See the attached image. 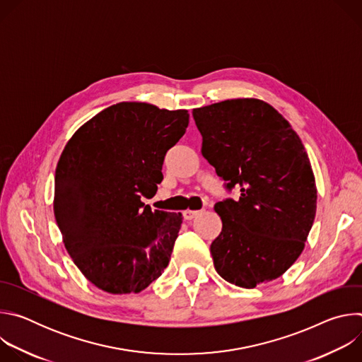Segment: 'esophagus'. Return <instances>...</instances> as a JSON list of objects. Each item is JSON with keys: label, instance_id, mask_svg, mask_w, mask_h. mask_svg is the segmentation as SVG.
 I'll return each mask as SVG.
<instances>
[{"label": "esophagus", "instance_id": "obj_1", "mask_svg": "<svg viewBox=\"0 0 362 362\" xmlns=\"http://www.w3.org/2000/svg\"><path fill=\"white\" fill-rule=\"evenodd\" d=\"M199 215V211H185L183 212V218H185V221H192L193 218H196Z\"/></svg>", "mask_w": 362, "mask_h": 362}]
</instances>
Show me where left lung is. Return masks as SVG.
<instances>
[{
    "label": "left lung",
    "instance_id": "1",
    "mask_svg": "<svg viewBox=\"0 0 362 362\" xmlns=\"http://www.w3.org/2000/svg\"><path fill=\"white\" fill-rule=\"evenodd\" d=\"M202 154L239 199L215 204L222 232L212 242L216 272L255 288L285 274L303 250L317 212L315 177L305 147L268 103L233 98L193 110Z\"/></svg>",
    "mask_w": 362,
    "mask_h": 362
}]
</instances>
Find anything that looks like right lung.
Returning <instances> with one entry per match:
<instances>
[{"label": "right lung", "mask_w": 362, "mask_h": 362, "mask_svg": "<svg viewBox=\"0 0 362 362\" xmlns=\"http://www.w3.org/2000/svg\"><path fill=\"white\" fill-rule=\"evenodd\" d=\"M187 110L123 101L84 123L56 169L54 216L81 274L109 293H139L168 267L182 214L151 212L166 151Z\"/></svg>", "instance_id": "1"}]
</instances>
